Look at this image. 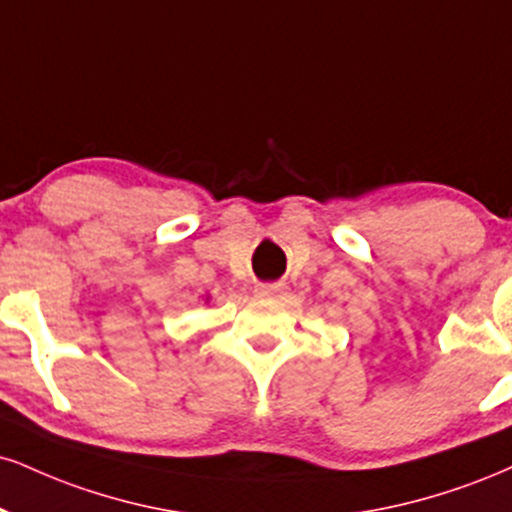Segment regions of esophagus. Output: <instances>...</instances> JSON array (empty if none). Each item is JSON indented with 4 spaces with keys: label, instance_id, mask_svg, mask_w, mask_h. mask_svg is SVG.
<instances>
[{
    "label": "esophagus",
    "instance_id": "esophagus-1",
    "mask_svg": "<svg viewBox=\"0 0 512 512\" xmlns=\"http://www.w3.org/2000/svg\"><path fill=\"white\" fill-rule=\"evenodd\" d=\"M279 291H281V286H276V283H267V286L257 288V293L260 295H276Z\"/></svg>",
    "mask_w": 512,
    "mask_h": 512
}]
</instances>
